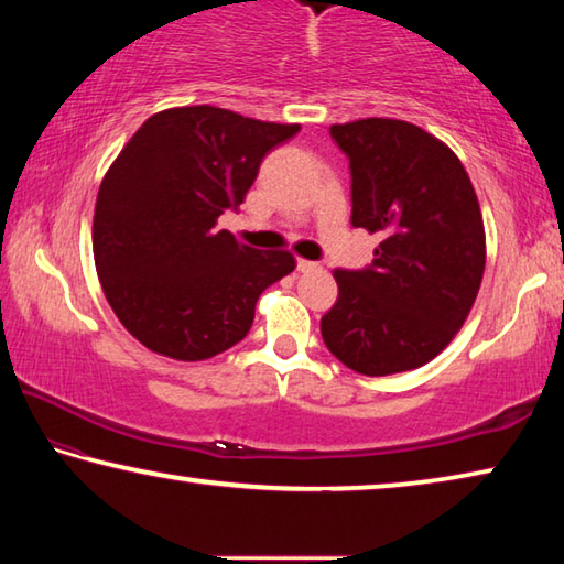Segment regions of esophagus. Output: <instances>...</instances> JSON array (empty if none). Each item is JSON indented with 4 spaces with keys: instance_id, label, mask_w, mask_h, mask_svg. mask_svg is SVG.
Segmentation results:
<instances>
[{
    "instance_id": "1",
    "label": "esophagus",
    "mask_w": 564,
    "mask_h": 564,
    "mask_svg": "<svg viewBox=\"0 0 564 564\" xmlns=\"http://www.w3.org/2000/svg\"><path fill=\"white\" fill-rule=\"evenodd\" d=\"M295 269H299L301 273H311V271H316V269H321L318 263H313V261H305V259H299V263H295Z\"/></svg>"
}]
</instances>
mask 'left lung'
Here are the masks:
<instances>
[{
    "mask_svg": "<svg viewBox=\"0 0 564 564\" xmlns=\"http://www.w3.org/2000/svg\"><path fill=\"white\" fill-rule=\"evenodd\" d=\"M350 159V224L380 234L373 263L333 271L338 299L321 318L328 350L362 376L413 370L445 350L485 271L480 204L460 159L400 119L333 123Z\"/></svg>",
    "mask_w": 564,
    "mask_h": 564,
    "instance_id": "left-lung-1",
    "label": "left lung"
}]
</instances>
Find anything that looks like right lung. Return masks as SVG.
<instances>
[{
  "mask_svg": "<svg viewBox=\"0 0 564 564\" xmlns=\"http://www.w3.org/2000/svg\"><path fill=\"white\" fill-rule=\"evenodd\" d=\"M299 129L208 104L176 107L149 117L113 159L94 208V263L141 346L196 362L246 338L259 295L295 259L216 224L243 204L263 156Z\"/></svg>",
  "mask_w": 564,
  "mask_h": 564,
  "instance_id": "obj_1",
  "label": "right lung"
}]
</instances>
